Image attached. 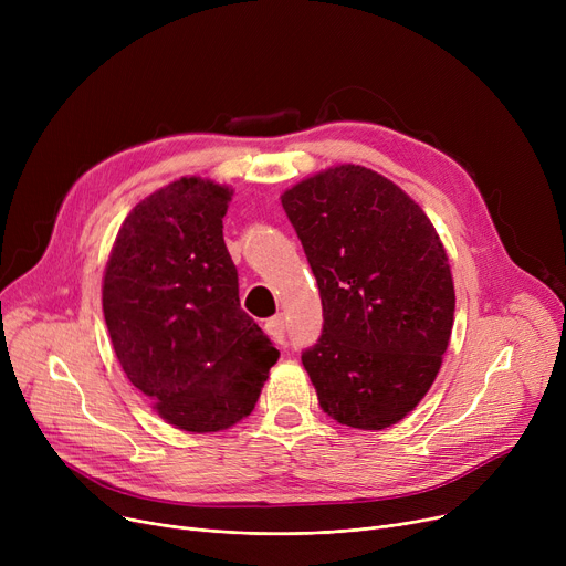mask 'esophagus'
I'll list each match as a JSON object with an SVG mask.
<instances>
[{
    "label": "esophagus",
    "instance_id": "1",
    "mask_svg": "<svg viewBox=\"0 0 566 566\" xmlns=\"http://www.w3.org/2000/svg\"><path fill=\"white\" fill-rule=\"evenodd\" d=\"M265 333L271 335L277 344H284V316L277 314L273 318L265 321Z\"/></svg>",
    "mask_w": 566,
    "mask_h": 566
}]
</instances>
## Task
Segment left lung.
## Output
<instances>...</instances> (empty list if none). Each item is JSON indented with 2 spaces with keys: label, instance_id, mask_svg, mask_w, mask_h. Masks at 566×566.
Here are the masks:
<instances>
[{
  "label": "left lung",
  "instance_id": "1",
  "mask_svg": "<svg viewBox=\"0 0 566 566\" xmlns=\"http://www.w3.org/2000/svg\"><path fill=\"white\" fill-rule=\"evenodd\" d=\"M323 305L303 367L339 424H397L433 385L454 325V280L420 203L363 165H335L282 192Z\"/></svg>",
  "mask_w": 566,
  "mask_h": 566
}]
</instances>
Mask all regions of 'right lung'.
<instances>
[{
	"mask_svg": "<svg viewBox=\"0 0 566 566\" xmlns=\"http://www.w3.org/2000/svg\"><path fill=\"white\" fill-rule=\"evenodd\" d=\"M231 195L211 178L181 176L144 197L103 275L118 365L167 424L188 433L245 420L280 358L238 301L222 235Z\"/></svg>",
	"mask_w": 566,
	"mask_h": 566,
	"instance_id": "add662e5",
	"label": "right lung"
}]
</instances>
